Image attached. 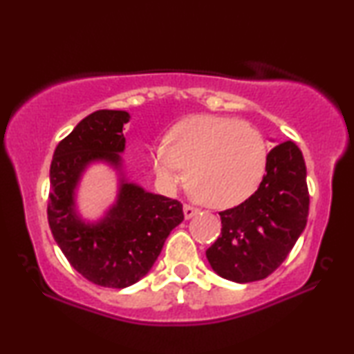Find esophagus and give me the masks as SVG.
<instances>
[{
	"label": "esophagus",
	"instance_id": "34e87169",
	"mask_svg": "<svg viewBox=\"0 0 354 354\" xmlns=\"http://www.w3.org/2000/svg\"><path fill=\"white\" fill-rule=\"evenodd\" d=\"M183 214H185V219H192L193 216L198 214V209L195 206L185 205V206H183Z\"/></svg>",
	"mask_w": 354,
	"mask_h": 354
}]
</instances>
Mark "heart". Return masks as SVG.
<instances>
[{"label": "heart", "mask_w": 354, "mask_h": 354, "mask_svg": "<svg viewBox=\"0 0 354 354\" xmlns=\"http://www.w3.org/2000/svg\"><path fill=\"white\" fill-rule=\"evenodd\" d=\"M162 185L177 187L187 169L192 195L211 207L240 205L258 190L269 164V145L254 125L235 118L195 114L176 124L151 149Z\"/></svg>", "instance_id": "b5f03b06"}]
</instances>
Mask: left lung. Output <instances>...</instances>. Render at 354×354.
<instances>
[{"mask_svg":"<svg viewBox=\"0 0 354 354\" xmlns=\"http://www.w3.org/2000/svg\"><path fill=\"white\" fill-rule=\"evenodd\" d=\"M306 164L293 142L269 151L258 190L219 212L221 236L206 250L212 270L236 283L263 280L283 263L308 222Z\"/></svg>","mask_w":354,"mask_h":354,"instance_id":"1","label":"left lung"}]
</instances>
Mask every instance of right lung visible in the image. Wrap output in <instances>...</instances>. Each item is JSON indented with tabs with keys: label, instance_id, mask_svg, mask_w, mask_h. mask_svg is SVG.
Masks as SVG:
<instances>
[{
	"label": "right lung",
	"instance_id": "right-lung-1",
	"mask_svg": "<svg viewBox=\"0 0 354 354\" xmlns=\"http://www.w3.org/2000/svg\"><path fill=\"white\" fill-rule=\"evenodd\" d=\"M127 111H95L59 142L50 167L48 222L57 246L77 272L101 287L125 288L149 272L174 227L183 221L182 203L147 192L124 172ZM118 174V195L98 221L76 209L80 178L91 163Z\"/></svg>",
	"mask_w": 354,
	"mask_h": 354
}]
</instances>
